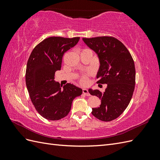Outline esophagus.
Wrapping results in <instances>:
<instances>
[{
	"label": "esophagus",
	"mask_w": 160,
	"mask_h": 160,
	"mask_svg": "<svg viewBox=\"0 0 160 160\" xmlns=\"http://www.w3.org/2000/svg\"><path fill=\"white\" fill-rule=\"evenodd\" d=\"M83 93L85 95H86V96H90V93H89V91H88V90L87 89H83Z\"/></svg>",
	"instance_id": "34e87169"
}]
</instances>
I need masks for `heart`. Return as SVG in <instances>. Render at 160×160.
<instances>
[{
    "mask_svg": "<svg viewBox=\"0 0 160 160\" xmlns=\"http://www.w3.org/2000/svg\"><path fill=\"white\" fill-rule=\"evenodd\" d=\"M81 82H82V83H85V82H86V81H87V79H86V77H82V78H81Z\"/></svg>",
    "mask_w": 160,
    "mask_h": 160,
    "instance_id": "heart-1",
    "label": "heart"
}]
</instances>
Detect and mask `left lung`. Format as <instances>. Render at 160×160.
Returning a JSON list of instances; mask_svg holds the SVG:
<instances>
[{
    "label": "left lung",
    "instance_id": "obj_1",
    "mask_svg": "<svg viewBox=\"0 0 160 160\" xmlns=\"http://www.w3.org/2000/svg\"><path fill=\"white\" fill-rule=\"evenodd\" d=\"M83 42L98 57V83L107 84L105 92L89 89L101 99L99 107L92 108V114L103 122H110L122 114L132 99L135 83L133 58L123 43L111 37L83 38Z\"/></svg>",
    "mask_w": 160,
    "mask_h": 160
}]
</instances>
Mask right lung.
Returning <instances> with one entry per match:
<instances>
[{"label": "right lung", "instance_id": "right-lung-1", "mask_svg": "<svg viewBox=\"0 0 160 160\" xmlns=\"http://www.w3.org/2000/svg\"><path fill=\"white\" fill-rule=\"evenodd\" d=\"M79 37H52L37 45L28 58L26 85L31 100L42 117L59 120L68 115L73 99L83 93L82 89L67 83L61 88L55 81V73L61 67L64 53L75 47Z\"/></svg>", "mask_w": 160, "mask_h": 160}]
</instances>
